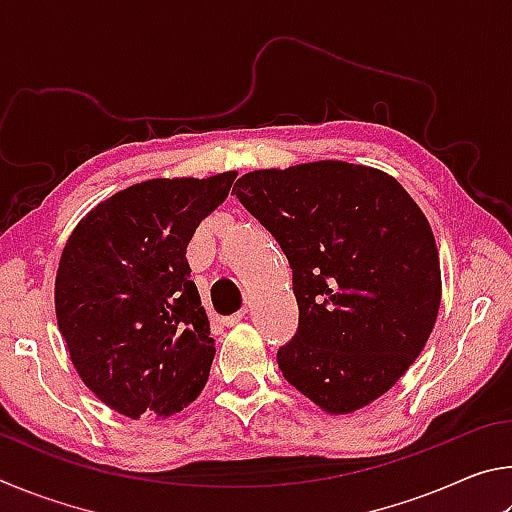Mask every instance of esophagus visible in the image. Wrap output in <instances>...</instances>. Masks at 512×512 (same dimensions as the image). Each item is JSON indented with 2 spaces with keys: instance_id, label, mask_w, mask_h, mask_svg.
Masks as SVG:
<instances>
[{
  "instance_id": "esophagus-1",
  "label": "esophagus",
  "mask_w": 512,
  "mask_h": 512,
  "mask_svg": "<svg viewBox=\"0 0 512 512\" xmlns=\"http://www.w3.org/2000/svg\"><path fill=\"white\" fill-rule=\"evenodd\" d=\"M244 316H246V311H237V314H232V316H225V318L221 320V323H223L225 327H232V325H237L239 320L244 318Z\"/></svg>"
}]
</instances>
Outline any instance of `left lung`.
I'll return each mask as SVG.
<instances>
[{"label": "left lung", "mask_w": 512, "mask_h": 512, "mask_svg": "<svg viewBox=\"0 0 512 512\" xmlns=\"http://www.w3.org/2000/svg\"><path fill=\"white\" fill-rule=\"evenodd\" d=\"M235 187L293 268L300 323L277 350L284 379L332 415L375 402L438 318L443 282L427 216L393 176L343 160L250 171Z\"/></svg>", "instance_id": "1"}]
</instances>
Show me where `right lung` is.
Listing matches in <instances>:
<instances>
[{
  "mask_svg": "<svg viewBox=\"0 0 512 512\" xmlns=\"http://www.w3.org/2000/svg\"><path fill=\"white\" fill-rule=\"evenodd\" d=\"M235 178L144 180L92 207L67 239L58 329L83 384L126 418H171L207 384L216 350L185 253Z\"/></svg>",
  "mask_w": 512,
  "mask_h": 512,
  "instance_id": "1",
  "label": "right lung"
}]
</instances>
